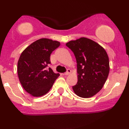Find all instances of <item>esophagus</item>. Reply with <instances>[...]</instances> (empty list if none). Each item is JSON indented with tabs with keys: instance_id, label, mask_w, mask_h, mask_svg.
Masks as SVG:
<instances>
[{
	"instance_id": "1",
	"label": "esophagus",
	"mask_w": 129,
	"mask_h": 129,
	"mask_svg": "<svg viewBox=\"0 0 129 129\" xmlns=\"http://www.w3.org/2000/svg\"><path fill=\"white\" fill-rule=\"evenodd\" d=\"M71 72H72V71H71V70L68 69L67 71V72H66V73H64V75H70V74L71 73Z\"/></svg>"
}]
</instances>
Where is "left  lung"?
<instances>
[{
	"instance_id": "obj_1",
	"label": "left lung",
	"mask_w": 129,
	"mask_h": 129,
	"mask_svg": "<svg viewBox=\"0 0 129 129\" xmlns=\"http://www.w3.org/2000/svg\"><path fill=\"white\" fill-rule=\"evenodd\" d=\"M66 45L73 51L77 62L78 82L73 90L78 96L95 95L106 83L110 71L109 56L102 46L93 40L81 38Z\"/></svg>"
}]
</instances>
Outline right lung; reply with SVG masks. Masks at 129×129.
<instances>
[{"label":"right lung","instance_id":"add662e5","mask_svg":"<svg viewBox=\"0 0 129 129\" xmlns=\"http://www.w3.org/2000/svg\"><path fill=\"white\" fill-rule=\"evenodd\" d=\"M57 41L42 38L31 44L22 51L17 62V74L22 86L35 97L47 94L59 76L52 69H46L50 63V54L60 46Z\"/></svg>","mask_w":129,"mask_h":129}]
</instances>
